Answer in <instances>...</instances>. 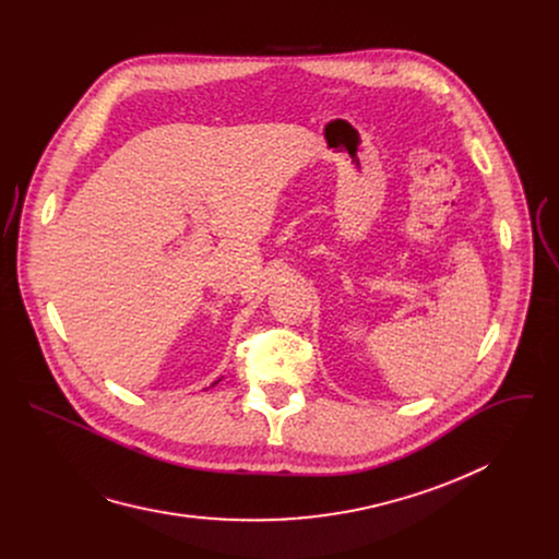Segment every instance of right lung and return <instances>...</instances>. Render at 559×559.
Returning a JSON list of instances; mask_svg holds the SVG:
<instances>
[{
    "label": "right lung",
    "mask_w": 559,
    "mask_h": 559,
    "mask_svg": "<svg viewBox=\"0 0 559 559\" xmlns=\"http://www.w3.org/2000/svg\"><path fill=\"white\" fill-rule=\"evenodd\" d=\"M216 382H218V380H216Z\"/></svg>",
    "instance_id": "obj_1"
}]
</instances>
